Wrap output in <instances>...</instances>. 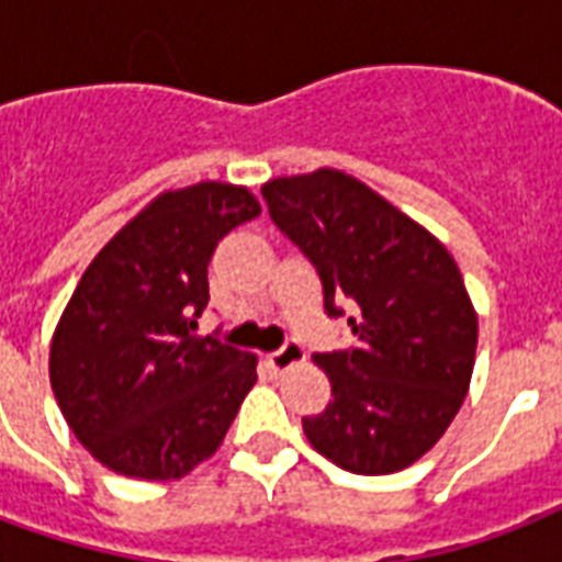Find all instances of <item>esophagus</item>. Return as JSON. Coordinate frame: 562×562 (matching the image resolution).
<instances>
[{
	"instance_id": "1",
	"label": "esophagus",
	"mask_w": 562,
	"mask_h": 562,
	"mask_svg": "<svg viewBox=\"0 0 562 562\" xmlns=\"http://www.w3.org/2000/svg\"><path fill=\"white\" fill-rule=\"evenodd\" d=\"M303 361H306V350H303L300 344L289 341L282 350L268 356V368H271L273 373H285V370L294 368V364H303Z\"/></svg>"
}]
</instances>
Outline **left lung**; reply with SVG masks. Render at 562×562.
<instances>
[{
	"label": "left lung",
	"mask_w": 562,
	"mask_h": 562,
	"mask_svg": "<svg viewBox=\"0 0 562 562\" xmlns=\"http://www.w3.org/2000/svg\"><path fill=\"white\" fill-rule=\"evenodd\" d=\"M273 224L324 282L326 315L350 306L356 347L315 352L333 402L303 417L317 452L356 475H387L443 437L470 391L479 315L458 262L423 224L338 169L268 180Z\"/></svg>",
	"instance_id": "1"
}]
</instances>
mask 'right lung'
Wrapping results in <instances>:
<instances>
[{
    "mask_svg": "<svg viewBox=\"0 0 562 562\" xmlns=\"http://www.w3.org/2000/svg\"><path fill=\"white\" fill-rule=\"evenodd\" d=\"M262 212L250 189L203 180L157 194L101 247L57 321L48 379L66 423L108 470L178 481L215 454L256 382V356L194 335L206 268Z\"/></svg>",
    "mask_w": 562,
    "mask_h": 562,
    "instance_id": "1",
    "label": "right lung"
}]
</instances>
